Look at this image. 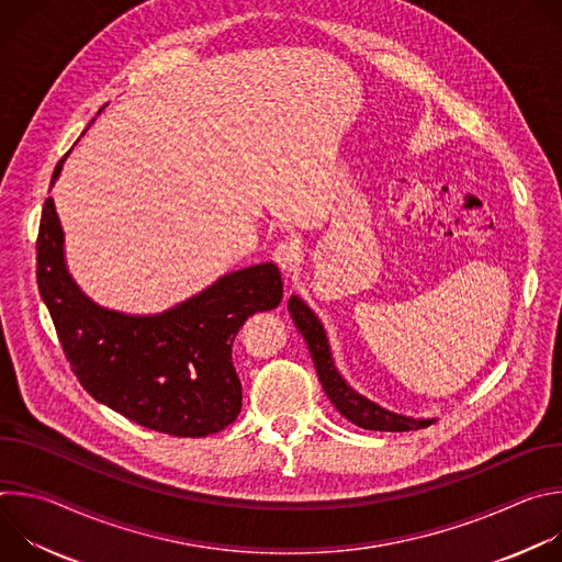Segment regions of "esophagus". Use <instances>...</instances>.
Returning a JSON list of instances; mask_svg holds the SVG:
<instances>
[{"mask_svg":"<svg viewBox=\"0 0 562 562\" xmlns=\"http://www.w3.org/2000/svg\"><path fill=\"white\" fill-rule=\"evenodd\" d=\"M273 260L278 262V267L282 271H295L300 267V262H302V251L293 243H280L273 249Z\"/></svg>","mask_w":562,"mask_h":562,"instance_id":"esophagus-1","label":"esophagus"}]
</instances>
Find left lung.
I'll list each match as a JSON object with an SVG mask.
<instances>
[{
    "label": "left lung",
    "instance_id": "obj_1",
    "mask_svg": "<svg viewBox=\"0 0 562 562\" xmlns=\"http://www.w3.org/2000/svg\"><path fill=\"white\" fill-rule=\"evenodd\" d=\"M289 313L293 317L297 331L306 340V347L311 351L317 378L323 382L325 393L347 420L371 431H414L420 427H429L434 423V420H414L407 416L391 414L378 407L375 403H369V400L362 397L360 393H356L336 371L325 329L319 325V319L313 315V311L300 297L291 295Z\"/></svg>",
    "mask_w": 562,
    "mask_h": 562
}]
</instances>
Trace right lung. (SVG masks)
Instances as JSON below:
<instances>
[{
	"mask_svg": "<svg viewBox=\"0 0 562 562\" xmlns=\"http://www.w3.org/2000/svg\"><path fill=\"white\" fill-rule=\"evenodd\" d=\"M64 157L50 184L61 171ZM64 235L53 198L37 233V286L50 311L64 356L102 405L169 436L204 438L243 409L233 340L249 315L282 300L276 265L222 276L195 297L159 313L124 315L93 304L64 265Z\"/></svg>",
	"mask_w": 562,
	"mask_h": 562,
	"instance_id": "1",
	"label": "right lung"
}]
</instances>
